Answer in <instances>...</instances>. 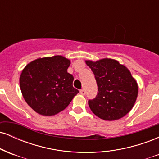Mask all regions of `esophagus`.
I'll use <instances>...</instances> for the list:
<instances>
[{"label":"esophagus","instance_id":"esophagus-1","mask_svg":"<svg viewBox=\"0 0 159 159\" xmlns=\"http://www.w3.org/2000/svg\"><path fill=\"white\" fill-rule=\"evenodd\" d=\"M80 93H81V95H85L86 94V91H85V90L84 88L81 89V90H80Z\"/></svg>","mask_w":159,"mask_h":159}]
</instances>
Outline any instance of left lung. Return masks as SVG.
Wrapping results in <instances>:
<instances>
[{
  "instance_id": "1",
  "label": "left lung",
  "mask_w": 159,
  "mask_h": 159,
  "mask_svg": "<svg viewBox=\"0 0 159 159\" xmlns=\"http://www.w3.org/2000/svg\"><path fill=\"white\" fill-rule=\"evenodd\" d=\"M86 63L93 72L98 86L96 96L88 101L95 115L105 120H119L135 102L138 84L126 67L115 60L105 59Z\"/></svg>"
}]
</instances>
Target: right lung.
Returning a JSON list of instances; mask_svg holds the SVG:
<instances>
[{
	"label": "right lung",
	"instance_id": "right-lung-1",
	"mask_svg": "<svg viewBox=\"0 0 159 159\" xmlns=\"http://www.w3.org/2000/svg\"><path fill=\"white\" fill-rule=\"evenodd\" d=\"M70 61L62 56L39 58L27 64L20 76V87L27 105L38 114L52 116L66 107L79 91L67 72Z\"/></svg>",
	"mask_w": 159,
	"mask_h": 159
}]
</instances>
